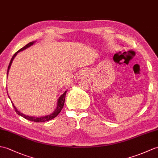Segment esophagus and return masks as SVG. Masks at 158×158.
Returning <instances> with one entry per match:
<instances>
[{"instance_id": "1", "label": "esophagus", "mask_w": 158, "mask_h": 158, "mask_svg": "<svg viewBox=\"0 0 158 158\" xmlns=\"http://www.w3.org/2000/svg\"><path fill=\"white\" fill-rule=\"evenodd\" d=\"M83 76H85V73L83 71H81L79 74V77H83Z\"/></svg>"}]
</instances>
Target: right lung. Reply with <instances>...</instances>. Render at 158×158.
I'll use <instances>...</instances> for the list:
<instances>
[{"label": "right lung", "instance_id": "add662e5", "mask_svg": "<svg viewBox=\"0 0 158 158\" xmlns=\"http://www.w3.org/2000/svg\"><path fill=\"white\" fill-rule=\"evenodd\" d=\"M34 43H35V41L28 43L27 45H25L24 47H23V48H21L20 50H18L17 52H15V53L14 54V55H13L12 58H11V60H10V61L9 62V67H8V70H7V75H8V73H9V71L10 67V65H11L12 62H13V59L15 58V57L16 56V55L17 54V53L21 52V51H23V50H25L26 48H29V46H32L33 44H34ZM67 91H65L64 92V94H62L61 96L59 97V98H58V102H57V106H56V108L55 109V110L52 114H51L44 116H42V117H34V116H29L25 115L24 114L20 112L19 110H17V108L14 106V104H13V103L12 102H11V103H12V104L15 110V112H16V113L17 114L22 116V117H23L24 118L27 119V120H29L33 121V122H36V123L46 122V121H48V120H50L54 118L55 117H56L58 114L60 112L61 110L62 109V108H63V106H64V104L65 96H66V94H67ZM8 96H9V95H8ZM9 98H10L9 96Z\"/></svg>", "mask_w": 158, "mask_h": 158}]
</instances>
